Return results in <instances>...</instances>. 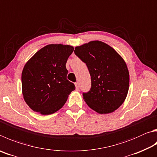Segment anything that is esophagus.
Masks as SVG:
<instances>
[{
	"instance_id": "obj_1",
	"label": "esophagus",
	"mask_w": 157,
	"mask_h": 157,
	"mask_svg": "<svg viewBox=\"0 0 157 157\" xmlns=\"http://www.w3.org/2000/svg\"><path fill=\"white\" fill-rule=\"evenodd\" d=\"M75 84L76 89H77V90H79V83H78V82H76V83H75Z\"/></svg>"
}]
</instances>
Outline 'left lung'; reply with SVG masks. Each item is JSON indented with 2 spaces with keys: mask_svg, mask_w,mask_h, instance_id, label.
<instances>
[{
  "mask_svg": "<svg viewBox=\"0 0 157 157\" xmlns=\"http://www.w3.org/2000/svg\"><path fill=\"white\" fill-rule=\"evenodd\" d=\"M75 55L86 64L91 88L83 98L99 114L113 113L124 103L129 88V72L124 59L103 42L91 41L76 47Z\"/></svg>",
  "mask_w": 157,
  "mask_h": 157,
  "instance_id": "1",
  "label": "left lung"
}]
</instances>
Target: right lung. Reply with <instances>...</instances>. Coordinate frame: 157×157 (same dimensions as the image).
Here are the masks:
<instances>
[{
    "label": "right lung",
    "instance_id": "add662e5",
    "mask_svg": "<svg viewBox=\"0 0 157 157\" xmlns=\"http://www.w3.org/2000/svg\"><path fill=\"white\" fill-rule=\"evenodd\" d=\"M74 48L49 44L40 49L23 68L22 89L27 104L42 115H51L66 103L75 86L67 79L66 63Z\"/></svg>",
    "mask_w": 157,
    "mask_h": 157
}]
</instances>
